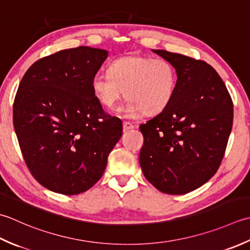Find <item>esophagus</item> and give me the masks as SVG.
Listing matches in <instances>:
<instances>
[{
  "instance_id": "esophagus-1",
  "label": "esophagus",
  "mask_w": 250,
  "mask_h": 250,
  "mask_svg": "<svg viewBox=\"0 0 250 250\" xmlns=\"http://www.w3.org/2000/svg\"><path fill=\"white\" fill-rule=\"evenodd\" d=\"M135 126L136 125L130 123V122H127V121L123 122V128H124V130H129V129L135 128Z\"/></svg>"
}]
</instances>
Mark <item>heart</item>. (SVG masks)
I'll return each mask as SVG.
<instances>
[{
    "instance_id": "heart-1",
    "label": "heart",
    "mask_w": 250,
    "mask_h": 250,
    "mask_svg": "<svg viewBox=\"0 0 250 250\" xmlns=\"http://www.w3.org/2000/svg\"><path fill=\"white\" fill-rule=\"evenodd\" d=\"M177 79V70L169 60L130 56L112 61L108 73H96L91 79V89L108 109L113 108L124 90L127 99L119 111L125 116L142 111L153 115L171 103Z\"/></svg>"
}]
</instances>
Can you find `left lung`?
I'll list each match as a JSON object with an SVG mask.
<instances>
[{"label":"left lung","instance_id":"obj_1","mask_svg":"<svg viewBox=\"0 0 250 250\" xmlns=\"http://www.w3.org/2000/svg\"><path fill=\"white\" fill-rule=\"evenodd\" d=\"M177 70V87L165 110L140 125L139 163L146 180L171 195L186 194L216 174L233 124L230 94L210 64L153 49Z\"/></svg>","mask_w":250,"mask_h":250}]
</instances>
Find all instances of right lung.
<instances>
[{
  "mask_svg": "<svg viewBox=\"0 0 250 250\" xmlns=\"http://www.w3.org/2000/svg\"><path fill=\"white\" fill-rule=\"evenodd\" d=\"M108 57L80 46L41 58L20 81L13 123L28 169L40 185L64 195L90 189L122 136V121L105 113L91 79Z\"/></svg>",
  "mask_w": 250,
  "mask_h": 250,
  "instance_id": "obj_1",
  "label": "right lung"
}]
</instances>
